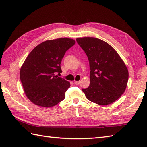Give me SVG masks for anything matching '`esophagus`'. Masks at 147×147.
<instances>
[{
    "label": "esophagus",
    "instance_id": "1",
    "mask_svg": "<svg viewBox=\"0 0 147 147\" xmlns=\"http://www.w3.org/2000/svg\"><path fill=\"white\" fill-rule=\"evenodd\" d=\"M74 83L76 84V85H78V84L80 83V81H75Z\"/></svg>",
    "mask_w": 147,
    "mask_h": 147
}]
</instances>
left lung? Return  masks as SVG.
I'll return each instance as SVG.
<instances>
[{"label":"left lung","mask_w":147,"mask_h":147,"mask_svg":"<svg viewBox=\"0 0 147 147\" xmlns=\"http://www.w3.org/2000/svg\"><path fill=\"white\" fill-rule=\"evenodd\" d=\"M90 63V84L82 89L86 98L101 105L119 99L125 91L129 73L126 64L109 43L94 37L77 38Z\"/></svg>","instance_id":"8db88e82"}]
</instances>
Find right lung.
Returning <instances> with one entry per match:
<instances>
[{
  "instance_id": "right-lung-1",
  "label": "right lung",
  "mask_w": 147,
  "mask_h": 147,
  "mask_svg": "<svg viewBox=\"0 0 147 147\" xmlns=\"http://www.w3.org/2000/svg\"><path fill=\"white\" fill-rule=\"evenodd\" d=\"M74 40L61 38L39 44L26 57L20 70V79L28 98L33 104L51 107L63 100L70 82L58 77L61 63Z\"/></svg>"
}]
</instances>
